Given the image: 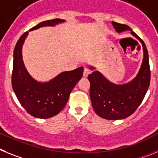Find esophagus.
Returning a JSON list of instances; mask_svg holds the SVG:
<instances>
[{"label":"esophagus","instance_id":"esophagus-1","mask_svg":"<svg viewBox=\"0 0 158 158\" xmlns=\"http://www.w3.org/2000/svg\"><path fill=\"white\" fill-rule=\"evenodd\" d=\"M89 73H90V71L88 69H86V68H85L84 71H83V76H84V77H86Z\"/></svg>","mask_w":158,"mask_h":158}]
</instances>
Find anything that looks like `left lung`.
<instances>
[{"instance_id": "8db88e82", "label": "left lung", "mask_w": 158, "mask_h": 158, "mask_svg": "<svg viewBox=\"0 0 158 158\" xmlns=\"http://www.w3.org/2000/svg\"><path fill=\"white\" fill-rule=\"evenodd\" d=\"M112 23L117 32L131 31V33L142 42L144 52L138 76L128 83L115 85L97 71L88 76L90 83L89 95L94 110L97 115L106 120H116L131 116L140 106L150 86V69L148 51L144 42L127 25L116 22ZM90 69L94 68L90 67Z\"/></svg>"}]
</instances>
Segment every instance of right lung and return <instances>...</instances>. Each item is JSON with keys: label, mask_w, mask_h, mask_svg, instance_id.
Returning <instances> with one entry per match:
<instances>
[{"label": "right lung", "mask_w": 158, "mask_h": 158, "mask_svg": "<svg viewBox=\"0 0 158 158\" xmlns=\"http://www.w3.org/2000/svg\"><path fill=\"white\" fill-rule=\"evenodd\" d=\"M64 22L60 19L46 20L30 31L42 27L55 26ZM26 31L14 49L12 85L16 98L25 110L34 117L47 119L57 115L65 107L69 95L82 78L83 67L64 72L48 82H38L29 75L22 59V45L28 35Z\"/></svg>", "instance_id": "1"}]
</instances>
